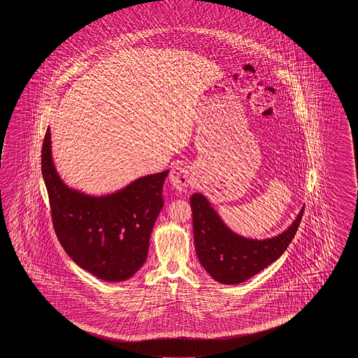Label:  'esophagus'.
<instances>
[{"mask_svg":"<svg viewBox=\"0 0 358 358\" xmlns=\"http://www.w3.org/2000/svg\"><path fill=\"white\" fill-rule=\"evenodd\" d=\"M190 176L189 169L182 165H176L170 171V182L176 189L182 190L189 185Z\"/></svg>","mask_w":358,"mask_h":358,"instance_id":"34e87169","label":"esophagus"}]
</instances>
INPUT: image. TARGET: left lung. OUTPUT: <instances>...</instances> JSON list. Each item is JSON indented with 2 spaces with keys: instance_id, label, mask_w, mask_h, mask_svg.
Here are the masks:
<instances>
[{
  "instance_id": "left-lung-1",
  "label": "left lung",
  "mask_w": 358,
  "mask_h": 358,
  "mask_svg": "<svg viewBox=\"0 0 358 358\" xmlns=\"http://www.w3.org/2000/svg\"><path fill=\"white\" fill-rule=\"evenodd\" d=\"M194 247L198 259L216 282L239 284L259 274L282 256L297 233L304 207L288 229L267 239H250L234 233L201 193L190 197Z\"/></svg>"
}]
</instances>
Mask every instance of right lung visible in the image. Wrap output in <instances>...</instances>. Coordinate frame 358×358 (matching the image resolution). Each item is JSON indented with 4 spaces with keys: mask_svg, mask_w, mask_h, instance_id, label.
<instances>
[{
    "mask_svg": "<svg viewBox=\"0 0 358 358\" xmlns=\"http://www.w3.org/2000/svg\"><path fill=\"white\" fill-rule=\"evenodd\" d=\"M41 164L55 231L69 257L106 282L131 278L147 259L169 170L138 178L110 194H85L66 185L55 168L50 128Z\"/></svg>",
    "mask_w": 358,
    "mask_h": 358,
    "instance_id": "add662e5",
    "label": "right lung"
}]
</instances>
